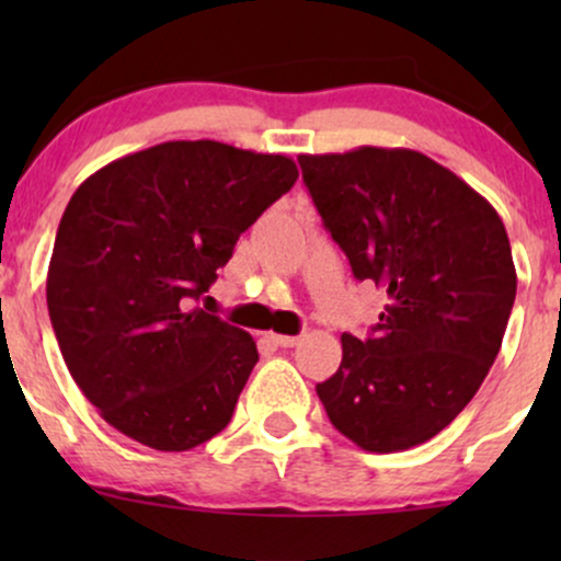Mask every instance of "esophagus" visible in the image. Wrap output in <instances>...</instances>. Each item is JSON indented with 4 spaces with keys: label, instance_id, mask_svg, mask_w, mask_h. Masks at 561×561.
Returning a JSON list of instances; mask_svg holds the SVG:
<instances>
[{
    "label": "esophagus",
    "instance_id": "34e87169",
    "mask_svg": "<svg viewBox=\"0 0 561 561\" xmlns=\"http://www.w3.org/2000/svg\"><path fill=\"white\" fill-rule=\"evenodd\" d=\"M272 340H274V345H279V347H295L300 343V337H295V334H272Z\"/></svg>",
    "mask_w": 561,
    "mask_h": 561
}]
</instances>
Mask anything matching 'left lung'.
I'll use <instances>...</instances> for the list:
<instances>
[{
    "label": "left lung",
    "mask_w": 561,
    "mask_h": 561,
    "mask_svg": "<svg viewBox=\"0 0 561 561\" xmlns=\"http://www.w3.org/2000/svg\"><path fill=\"white\" fill-rule=\"evenodd\" d=\"M298 163L353 276L385 295L369 337L343 334L319 401L364 450L420 446L461 414L501 351L517 295L504 221L416 150L358 147Z\"/></svg>",
    "instance_id": "left-lung-1"
}]
</instances>
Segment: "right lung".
Listing matches in <instances>:
<instances>
[{
  "label": "right lung",
  "instance_id": "add662e5",
  "mask_svg": "<svg viewBox=\"0 0 561 561\" xmlns=\"http://www.w3.org/2000/svg\"><path fill=\"white\" fill-rule=\"evenodd\" d=\"M295 179L285 156L197 139L113 160L73 192L47 308L70 377L118 433L190 450L227 427L259 347L195 302Z\"/></svg>",
  "mask_w": 561,
  "mask_h": 561
}]
</instances>
